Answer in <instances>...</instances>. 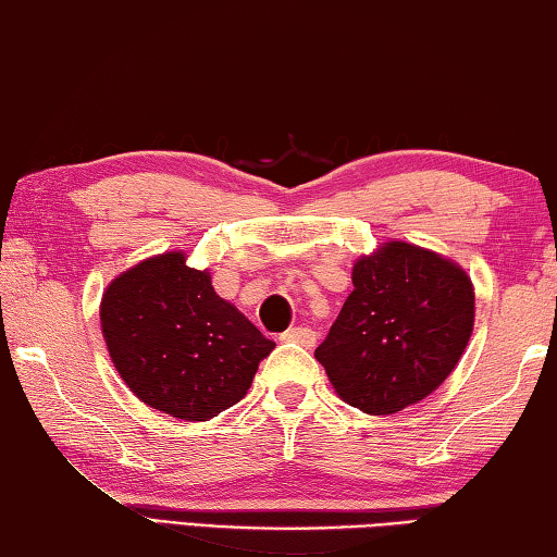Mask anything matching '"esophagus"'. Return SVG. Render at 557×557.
<instances>
[{"mask_svg":"<svg viewBox=\"0 0 557 557\" xmlns=\"http://www.w3.org/2000/svg\"><path fill=\"white\" fill-rule=\"evenodd\" d=\"M281 341L284 343H298V345H304V348H308L311 350L313 345H315V333L311 331V327H288L286 333H281Z\"/></svg>","mask_w":557,"mask_h":557,"instance_id":"34e87169","label":"esophagus"}]
</instances>
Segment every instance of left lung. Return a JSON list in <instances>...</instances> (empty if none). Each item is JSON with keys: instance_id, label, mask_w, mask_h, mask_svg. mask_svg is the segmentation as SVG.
<instances>
[{"instance_id": "8db88e82", "label": "left lung", "mask_w": 557, "mask_h": 557, "mask_svg": "<svg viewBox=\"0 0 557 557\" xmlns=\"http://www.w3.org/2000/svg\"><path fill=\"white\" fill-rule=\"evenodd\" d=\"M473 331L467 271L389 242L352 267V290L315 348L333 387L364 414H395L451 375Z\"/></svg>"}]
</instances>
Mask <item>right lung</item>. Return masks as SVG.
Returning a JSON list of instances; mask_svg holds the SVG:
<instances>
[{
    "label": "right lung",
    "mask_w": 557,
    "mask_h": 557,
    "mask_svg": "<svg viewBox=\"0 0 557 557\" xmlns=\"http://www.w3.org/2000/svg\"><path fill=\"white\" fill-rule=\"evenodd\" d=\"M100 325L125 385L187 422H207L244 399L259 362L276 348L182 251L121 273L103 294Z\"/></svg>",
    "instance_id": "add662e5"
}]
</instances>
